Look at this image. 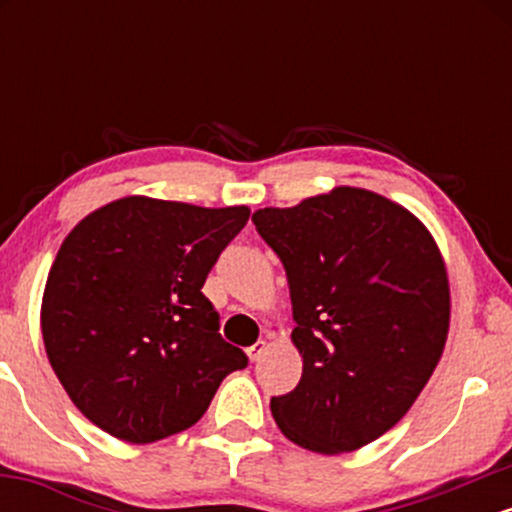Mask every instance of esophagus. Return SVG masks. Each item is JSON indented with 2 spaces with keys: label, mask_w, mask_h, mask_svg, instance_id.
<instances>
[{
  "label": "esophagus",
  "mask_w": 512,
  "mask_h": 512,
  "mask_svg": "<svg viewBox=\"0 0 512 512\" xmlns=\"http://www.w3.org/2000/svg\"><path fill=\"white\" fill-rule=\"evenodd\" d=\"M264 349H267V344L264 342H255L248 349V356H250V361H257V358H260L262 354H264Z\"/></svg>",
  "instance_id": "obj_1"
}]
</instances>
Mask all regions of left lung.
<instances>
[{"mask_svg": "<svg viewBox=\"0 0 512 512\" xmlns=\"http://www.w3.org/2000/svg\"><path fill=\"white\" fill-rule=\"evenodd\" d=\"M289 276L301 383L272 397L301 448H363L407 414L443 354L450 289L424 223L390 199L337 187L252 214Z\"/></svg>", "mask_w": 512, "mask_h": 512, "instance_id": "8db88e82", "label": "left lung"}]
</instances>
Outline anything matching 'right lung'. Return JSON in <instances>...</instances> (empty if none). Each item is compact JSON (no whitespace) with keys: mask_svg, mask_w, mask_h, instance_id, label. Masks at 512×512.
I'll use <instances>...</instances> for the list:
<instances>
[{"mask_svg":"<svg viewBox=\"0 0 512 512\" xmlns=\"http://www.w3.org/2000/svg\"><path fill=\"white\" fill-rule=\"evenodd\" d=\"M248 219V207L127 197L69 233L45 286L43 342L88 421L154 443L195 426L221 380L248 366L202 293Z\"/></svg>","mask_w":512,"mask_h":512,"instance_id":"obj_1","label":"right lung"}]
</instances>
